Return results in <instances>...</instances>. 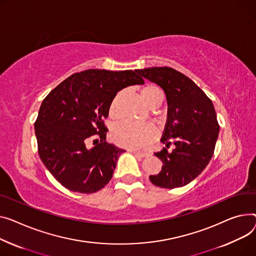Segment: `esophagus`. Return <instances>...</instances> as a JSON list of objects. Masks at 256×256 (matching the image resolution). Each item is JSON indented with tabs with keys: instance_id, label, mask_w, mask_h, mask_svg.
Here are the masks:
<instances>
[{
	"instance_id": "esophagus-1",
	"label": "esophagus",
	"mask_w": 256,
	"mask_h": 256,
	"mask_svg": "<svg viewBox=\"0 0 256 256\" xmlns=\"http://www.w3.org/2000/svg\"><path fill=\"white\" fill-rule=\"evenodd\" d=\"M132 153L136 156H139V158H147L149 156V153L140 152V151H132Z\"/></svg>"
}]
</instances>
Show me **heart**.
I'll return each instance as SVG.
<instances>
[{
    "instance_id": "b5f03b06",
    "label": "heart",
    "mask_w": 256,
    "mask_h": 256,
    "mask_svg": "<svg viewBox=\"0 0 256 256\" xmlns=\"http://www.w3.org/2000/svg\"><path fill=\"white\" fill-rule=\"evenodd\" d=\"M122 92H118L110 104L109 114L112 118L119 117V103ZM141 98L143 103L154 110L158 108L164 102V94L162 90L156 84H146L141 90ZM156 137V128L149 124L137 126L130 122L119 124L111 132V138L115 144L128 149H142L154 141Z\"/></svg>"
}]
</instances>
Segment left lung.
<instances>
[{
  "instance_id": "8db88e82",
  "label": "left lung",
  "mask_w": 256,
  "mask_h": 256,
  "mask_svg": "<svg viewBox=\"0 0 256 256\" xmlns=\"http://www.w3.org/2000/svg\"><path fill=\"white\" fill-rule=\"evenodd\" d=\"M164 90L168 103L166 124L160 139L166 147L154 154L162 171L150 181L162 188L182 187L194 180L214 153L219 124L212 100L184 74L168 66L137 70ZM174 145L173 152L167 148Z\"/></svg>"
}]
</instances>
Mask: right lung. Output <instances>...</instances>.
<instances>
[{
    "instance_id": "1",
    "label": "right lung",
    "mask_w": 256,
    "mask_h": 256,
    "mask_svg": "<svg viewBox=\"0 0 256 256\" xmlns=\"http://www.w3.org/2000/svg\"><path fill=\"white\" fill-rule=\"evenodd\" d=\"M144 84L137 70L90 69L68 77L43 100L35 132L39 156L71 192L92 194L108 184L124 152L106 141L111 102L130 85ZM96 138L94 146L88 141Z\"/></svg>"
}]
</instances>
